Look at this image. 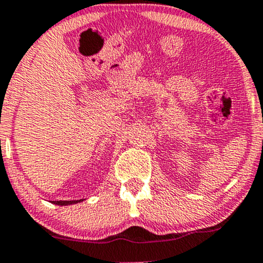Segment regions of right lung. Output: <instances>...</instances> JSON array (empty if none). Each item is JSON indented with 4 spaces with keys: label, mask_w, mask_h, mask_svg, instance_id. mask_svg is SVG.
Here are the masks:
<instances>
[{
    "label": "right lung",
    "mask_w": 263,
    "mask_h": 263,
    "mask_svg": "<svg viewBox=\"0 0 263 263\" xmlns=\"http://www.w3.org/2000/svg\"><path fill=\"white\" fill-rule=\"evenodd\" d=\"M84 201V199H80V200H58V201H53V204L59 205V206H65V205H72V204H78V202Z\"/></svg>",
    "instance_id": "right-lung-1"
}]
</instances>
